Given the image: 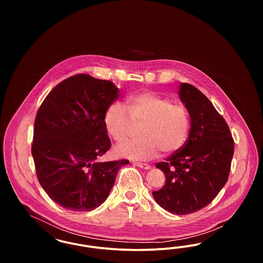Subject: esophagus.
<instances>
[{
	"mask_svg": "<svg viewBox=\"0 0 263 263\" xmlns=\"http://www.w3.org/2000/svg\"><path fill=\"white\" fill-rule=\"evenodd\" d=\"M134 164L138 166V167H140V168H143V170H150L151 168L150 165L147 164V163H134Z\"/></svg>",
	"mask_w": 263,
	"mask_h": 263,
	"instance_id": "esophagus-1",
	"label": "esophagus"
}]
</instances>
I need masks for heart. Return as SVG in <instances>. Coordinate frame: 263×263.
I'll return each instance as SVG.
<instances>
[{
	"label": "heart",
	"mask_w": 263,
	"mask_h": 263,
	"mask_svg": "<svg viewBox=\"0 0 263 263\" xmlns=\"http://www.w3.org/2000/svg\"><path fill=\"white\" fill-rule=\"evenodd\" d=\"M125 106L120 102L108 105L104 113V126L111 137L124 141L136 129L141 137L128 140L115 148V154L130 160H153L162 151L172 154L180 150L190 131V115L182 104L152 91L129 97Z\"/></svg>",
	"instance_id": "heart-1"
}]
</instances>
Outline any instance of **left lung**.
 <instances>
[{"label":"left lung","mask_w":263,"mask_h":263,"mask_svg":"<svg viewBox=\"0 0 263 263\" xmlns=\"http://www.w3.org/2000/svg\"><path fill=\"white\" fill-rule=\"evenodd\" d=\"M178 96L190 115L189 135L180 150L156 164L165 183L153 196L164 210L186 215L206 207L225 186L234 140L225 119L198 88L181 83Z\"/></svg>","instance_id":"obj_1"}]
</instances>
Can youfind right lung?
<instances>
[{
  "mask_svg": "<svg viewBox=\"0 0 263 263\" xmlns=\"http://www.w3.org/2000/svg\"><path fill=\"white\" fill-rule=\"evenodd\" d=\"M110 81L87 74L58 84L38 109L31 154L39 183L66 209L88 212L109 195L119 168L129 161H99L110 148L104 113L118 99Z\"/></svg>",
  "mask_w": 263,
  "mask_h": 263,
  "instance_id": "add662e5",
  "label": "right lung"
}]
</instances>
